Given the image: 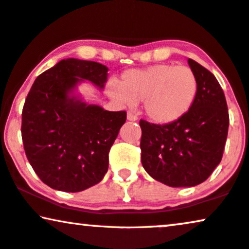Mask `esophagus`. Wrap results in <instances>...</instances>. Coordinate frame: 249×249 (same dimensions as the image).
<instances>
[{"mask_svg":"<svg viewBox=\"0 0 249 249\" xmlns=\"http://www.w3.org/2000/svg\"><path fill=\"white\" fill-rule=\"evenodd\" d=\"M127 119H128V121H131V122H135V121H138V116L134 115L133 112L128 111L127 112Z\"/></svg>","mask_w":249,"mask_h":249,"instance_id":"1","label":"esophagus"}]
</instances>
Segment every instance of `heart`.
Segmentation results:
<instances>
[{
	"instance_id": "heart-1",
	"label": "heart",
	"mask_w": 249,
	"mask_h": 249,
	"mask_svg": "<svg viewBox=\"0 0 249 249\" xmlns=\"http://www.w3.org/2000/svg\"><path fill=\"white\" fill-rule=\"evenodd\" d=\"M109 94L123 105L143 101L144 114L156 124H172L190 111L197 95V78L188 67L154 64L124 72L121 86L112 83Z\"/></svg>"
}]
</instances>
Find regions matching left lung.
Instances as JSON below:
<instances>
[{"label": "left lung", "instance_id": "8db88e82", "mask_svg": "<svg viewBox=\"0 0 249 249\" xmlns=\"http://www.w3.org/2000/svg\"><path fill=\"white\" fill-rule=\"evenodd\" d=\"M197 78L190 111L166 125L140 121L141 163L150 177L171 187H192L207 180L221 162L228 138L224 92L212 72L188 58Z\"/></svg>", "mask_w": 249, "mask_h": 249}]
</instances>
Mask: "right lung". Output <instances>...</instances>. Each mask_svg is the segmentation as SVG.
<instances>
[{
	"label": "right lung",
	"instance_id": "right-lung-1",
	"mask_svg": "<svg viewBox=\"0 0 249 249\" xmlns=\"http://www.w3.org/2000/svg\"><path fill=\"white\" fill-rule=\"evenodd\" d=\"M107 79L106 65L67 58L34 81L21 114V138L28 162L49 187L81 192L108 171L109 150L126 111L88 105L75 93L85 80L103 89Z\"/></svg>",
	"mask_w": 249,
	"mask_h": 249
}]
</instances>
